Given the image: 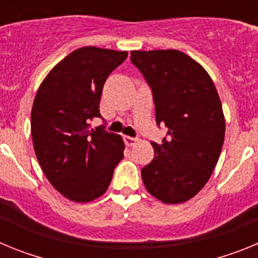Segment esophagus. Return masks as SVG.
<instances>
[{"mask_svg": "<svg viewBox=\"0 0 258 258\" xmlns=\"http://www.w3.org/2000/svg\"><path fill=\"white\" fill-rule=\"evenodd\" d=\"M122 140H124L125 145H126V146H133L134 143L137 142L136 138H133V137H127V136H125L124 138H122Z\"/></svg>", "mask_w": 258, "mask_h": 258, "instance_id": "1", "label": "esophagus"}]
</instances>
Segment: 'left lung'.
<instances>
[{
  "label": "left lung",
  "mask_w": 258,
  "mask_h": 258,
  "mask_svg": "<svg viewBox=\"0 0 258 258\" xmlns=\"http://www.w3.org/2000/svg\"><path fill=\"white\" fill-rule=\"evenodd\" d=\"M151 88L156 124L166 137L152 142L154 160L142 168L152 197L166 204L187 202L208 182L225 140L222 104L207 71L178 50L131 51Z\"/></svg>",
  "instance_id": "obj_1"
}]
</instances>
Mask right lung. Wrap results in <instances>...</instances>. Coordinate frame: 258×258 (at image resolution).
I'll list each match as a JSON object with an SVG mask.
<instances>
[{
	"instance_id": "1",
	"label": "right lung",
	"mask_w": 258,
	"mask_h": 258,
	"mask_svg": "<svg viewBox=\"0 0 258 258\" xmlns=\"http://www.w3.org/2000/svg\"><path fill=\"white\" fill-rule=\"evenodd\" d=\"M126 51L86 46L75 50L49 72L36 94L31 132L36 156L50 183L67 199L86 203L106 192L124 157L118 134L101 125L99 112L107 77L126 59Z\"/></svg>"
}]
</instances>
